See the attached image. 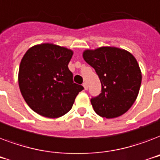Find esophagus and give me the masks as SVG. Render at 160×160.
<instances>
[{
    "mask_svg": "<svg viewBox=\"0 0 160 160\" xmlns=\"http://www.w3.org/2000/svg\"><path fill=\"white\" fill-rule=\"evenodd\" d=\"M83 87H84V89H85V90H87V89H88V85H87V84H86V83H83Z\"/></svg>",
    "mask_w": 160,
    "mask_h": 160,
    "instance_id": "esophagus-1",
    "label": "esophagus"
}]
</instances>
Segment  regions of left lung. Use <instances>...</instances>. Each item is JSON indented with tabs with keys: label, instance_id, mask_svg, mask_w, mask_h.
Instances as JSON below:
<instances>
[{
	"label": "left lung",
	"instance_id": "left-lung-1",
	"mask_svg": "<svg viewBox=\"0 0 160 160\" xmlns=\"http://www.w3.org/2000/svg\"><path fill=\"white\" fill-rule=\"evenodd\" d=\"M83 58L100 78L102 90L90 100L95 113L113 119L126 113L139 95L142 74L130 52L114 46L85 50Z\"/></svg>",
	"mask_w": 160,
	"mask_h": 160
}]
</instances>
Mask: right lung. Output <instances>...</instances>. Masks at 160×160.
<instances>
[{
    "mask_svg": "<svg viewBox=\"0 0 160 160\" xmlns=\"http://www.w3.org/2000/svg\"><path fill=\"white\" fill-rule=\"evenodd\" d=\"M74 51L53 43L32 46L21 59L18 73L20 90L33 111L59 118L70 111L82 85L73 82L68 68Z\"/></svg>",
    "mask_w": 160,
    "mask_h": 160,
    "instance_id": "add662e5",
    "label": "right lung"
}]
</instances>
